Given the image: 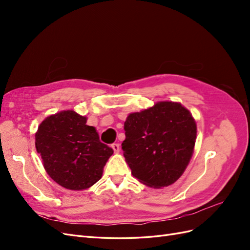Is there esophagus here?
I'll list each match as a JSON object with an SVG mask.
<instances>
[{"label":"esophagus","mask_w":250,"mask_h":250,"mask_svg":"<svg viewBox=\"0 0 250 250\" xmlns=\"http://www.w3.org/2000/svg\"><path fill=\"white\" fill-rule=\"evenodd\" d=\"M111 148H112L113 152H115V153H119L120 152V145H119L118 143H113L112 145H111Z\"/></svg>","instance_id":"34e87169"}]
</instances>
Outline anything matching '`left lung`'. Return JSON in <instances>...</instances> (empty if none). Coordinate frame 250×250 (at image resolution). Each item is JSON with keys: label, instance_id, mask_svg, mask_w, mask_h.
Wrapping results in <instances>:
<instances>
[{"label": "left lung", "instance_id": "8db88e82", "mask_svg": "<svg viewBox=\"0 0 250 250\" xmlns=\"http://www.w3.org/2000/svg\"><path fill=\"white\" fill-rule=\"evenodd\" d=\"M122 143L133 177L150 188L171 186L190 163L197 135L192 113L178 102L161 101L128 115Z\"/></svg>", "mask_w": 250, "mask_h": 250}]
</instances>
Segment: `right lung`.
<instances>
[{"mask_svg":"<svg viewBox=\"0 0 250 250\" xmlns=\"http://www.w3.org/2000/svg\"><path fill=\"white\" fill-rule=\"evenodd\" d=\"M86 121L72 109L62 110L44 119L35 133L36 151L44 170L67 190L81 191L94 186L113 153Z\"/></svg>","mask_w":250,"mask_h":250,"instance_id":"1","label":"right lung"}]
</instances>
